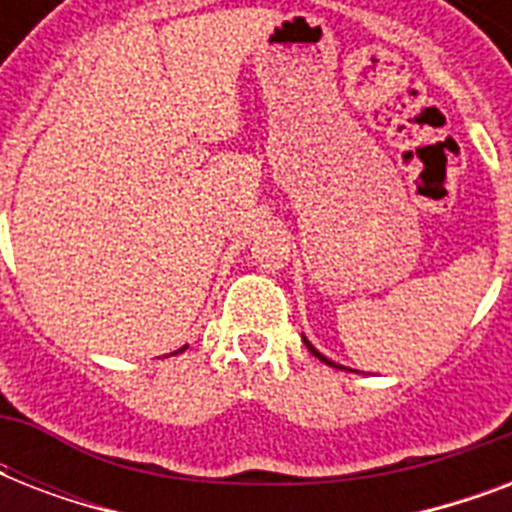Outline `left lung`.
I'll use <instances>...</instances> for the list:
<instances>
[{
    "label": "left lung",
    "instance_id": "8db88e82",
    "mask_svg": "<svg viewBox=\"0 0 512 512\" xmlns=\"http://www.w3.org/2000/svg\"><path fill=\"white\" fill-rule=\"evenodd\" d=\"M303 340H305V345H308V350H311V353H313V356H316V358H319V361H324V364H329V366H335V369H345V366H340V364H335V361H329V358H327V356H321V353H319V350H316V348H313V345H311V342H308V337H303ZM350 372H353V369H350Z\"/></svg>",
    "mask_w": 512,
    "mask_h": 512
}]
</instances>
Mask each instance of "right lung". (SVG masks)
<instances>
[{"label":"right lung","mask_w":512,"mask_h":512,"mask_svg":"<svg viewBox=\"0 0 512 512\" xmlns=\"http://www.w3.org/2000/svg\"><path fill=\"white\" fill-rule=\"evenodd\" d=\"M183 350H185V345H183V348H180V350H175V353H183Z\"/></svg>","instance_id":"1"}]
</instances>
